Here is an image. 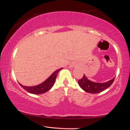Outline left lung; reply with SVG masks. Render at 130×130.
<instances>
[{
	"label": "left lung",
	"mask_w": 130,
	"mask_h": 130,
	"mask_svg": "<svg viewBox=\"0 0 130 130\" xmlns=\"http://www.w3.org/2000/svg\"><path fill=\"white\" fill-rule=\"evenodd\" d=\"M114 79L115 77L106 83H95L88 80L84 74L83 77L78 80V83L80 87L85 92L90 93H98L109 88L112 84Z\"/></svg>",
	"instance_id": "obj_1"
}]
</instances>
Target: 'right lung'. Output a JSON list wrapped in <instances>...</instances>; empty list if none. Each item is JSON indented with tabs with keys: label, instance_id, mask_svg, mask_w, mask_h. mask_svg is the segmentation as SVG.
<instances>
[{
	"label": "right lung",
	"instance_id": "right-lung-1",
	"mask_svg": "<svg viewBox=\"0 0 130 130\" xmlns=\"http://www.w3.org/2000/svg\"><path fill=\"white\" fill-rule=\"evenodd\" d=\"M61 69L57 70L56 71L53 73L48 79L46 80L45 82H44L43 83H42L41 84L37 85V86H25L23 85H21L19 83V85H21V86L22 88L26 90L29 93H32V94H42L44 93H45L46 92L48 91L50 89L52 88L53 85H54V82L56 80V78L57 77V74L58 72L61 70Z\"/></svg>",
	"mask_w": 130,
	"mask_h": 130
}]
</instances>
